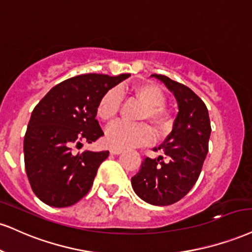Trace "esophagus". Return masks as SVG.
Instances as JSON below:
<instances>
[{
  "label": "esophagus",
  "instance_id": "obj_1",
  "mask_svg": "<svg viewBox=\"0 0 252 252\" xmlns=\"http://www.w3.org/2000/svg\"><path fill=\"white\" fill-rule=\"evenodd\" d=\"M110 153L113 154V155H120V154L123 153V149H121V148H111Z\"/></svg>",
  "mask_w": 252,
  "mask_h": 252
}]
</instances>
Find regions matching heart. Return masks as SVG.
Instances as JSON below:
<instances>
[{
	"mask_svg": "<svg viewBox=\"0 0 252 252\" xmlns=\"http://www.w3.org/2000/svg\"><path fill=\"white\" fill-rule=\"evenodd\" d=\"M130 92L138 97L145 104L139 120L150 123L156 132H163L168 128V114L162 107L165 102V95L158 87L153 83H142L130 88ZM122 93L117 88H111L103 94L97 103L96 113L103 122H111L117 116L122 102ZM153 138V132L145 123L130 124L126 122L114 123L107 129L105 139L110 147L132 148L145 144Z\"/></svg>",
	"mask_w": 252,
	"mask_h": 252,
	"instance_id": "b5f03b06",
	"label": "heart"
}]
</instances>
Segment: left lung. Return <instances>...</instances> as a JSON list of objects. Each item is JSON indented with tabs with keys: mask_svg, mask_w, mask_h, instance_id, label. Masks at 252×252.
<instances>
[{
	"mask_svg": "<svg viewBox=\"0 0 252 252\" xmlns=\"http://www.w3.org/2000/svg\"><path fill=\"white\" fill-rule=\"evenodd\" d=\"M153 76L174 94L180 111L172 131L158 148H154L163 156L144 158L131 184L139 198L164 207L183 198L198 180L209 150L211 126L204 102L190 88L164 75Z\"/></svg>",
	"mask_w": 252,
	"mask_h": 252,
	"instance_id": "left-lung-1",
	"label": "left lung"
}]
</instances>
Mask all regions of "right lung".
Returning <instances> with one entry per match:
<instances>
[{"label":"right lung","instance_id":"right-lung-1","mask_svg":"<svg viewBox=\"0 0 252 252\" xmlns=\"http://www.w3.org/2000/svg\"><path fill=\"white\" fill-rule=\"evenodd\" d=\"M129 76L83 74L68 78L51 88L32 110L24 135V165L32 191L45 204L70 207L89 192L109 151L75 155L72 148L104 135L96 120L97 103Z\"/></svg>","mask_w":252,"mask_h":252}]
</instances>
